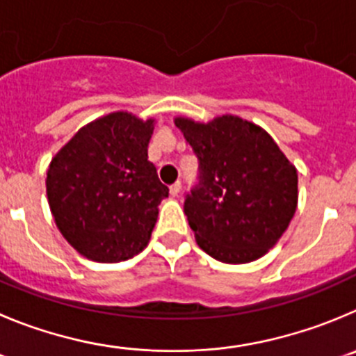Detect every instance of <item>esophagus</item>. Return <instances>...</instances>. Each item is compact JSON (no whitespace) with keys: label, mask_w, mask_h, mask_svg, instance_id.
<instances>
[{"label":"esophagus","mask_w":356,"mask_h":356,"mask_svg":"<svg viewBox=\"0 0 356 356\" xmlns=\"http://www.w3.org/2000/svg\"><path fill=\"white\" fill-rule=\"evenodd\" d=\"M181 193V182H175V184L170 186V195L172 197H177Z\"/></svg>","instance_id":"obj_1"}]
</instances>
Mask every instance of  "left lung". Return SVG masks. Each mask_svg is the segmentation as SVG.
Returning a JSON list of instances; mask_svg holds the SVG:
<instances>
[{
  "mask_svg": "<svg viewBox=\"0 0 356 356\" xmlns=\"http://www.w3.org/2000/svg\"><path fill=\"white\" fill-rule=\"evenodd\" d=\"M198 158L184 212L198 245L223 264L264 257L297 211V168L265 129L237 115L175 119Z\"/></svg>",
  "mask_w": 356,
  "mask_h": 356,
  "instance_id": "left-lung-1",
  "label": "left lung"
}]
</instances>
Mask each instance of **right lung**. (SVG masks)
<instances>
[{
    "label": "right lung",
    "mask_w": 356,
    "mask_h": 356,
    "mask_svg": "<svg viewBox=\"0 0 356 356\" xmlns=\"http://www.w3.org/2000/svg\"><path fill=\"white\" fill-rule=\"evenodd\" d=\"M154 119L112 112L89 122L52 158L47 198L63 237L102 264L144 251L168 188L147 159Z\"/></svg>",
    "instance_id": "obj_1"
}]
</instances>
